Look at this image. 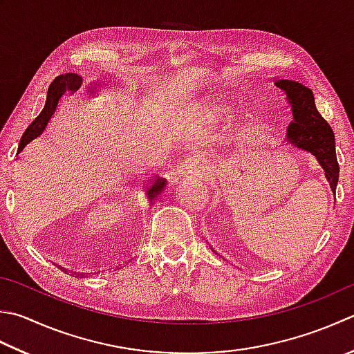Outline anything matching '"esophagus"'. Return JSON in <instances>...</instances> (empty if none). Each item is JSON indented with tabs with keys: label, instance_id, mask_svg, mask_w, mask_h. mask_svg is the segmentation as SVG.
I'll return each instance as SVG.
<instances>
[{
	"label": "esophagus",
	"instance_id": "34e87169",
	"mask_svg": "<svg viewBox=\"0 0 354 354\" xmlns=\"http://www.w3.org/2000/svg\"><path fill=\"white\" fill-rule=\"evenodd\" d=\"M189 165H193V162H192V164H189Z\"/></svg>",
	"mask_w": 354,
	"mask_h": 354
}]
</instances>
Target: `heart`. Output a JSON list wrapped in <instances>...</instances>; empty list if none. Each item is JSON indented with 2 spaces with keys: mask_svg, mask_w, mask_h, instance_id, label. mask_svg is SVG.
Instances as JSON below:
<instances>
[{
  "mask_svg": "<svg viewBox=\"0 0 354 354\" xmlns=\"http://www.w3.org/2000/svg\"><path fill=\"white\" fill-rule=\"evenodd\" d=\"M232 102L223 98V96H207V98L201 100L193 107V115L195 120L201 126H214L223 118L230 112ZM253 124L252 116L248 115H238L232 116L228 120V130L234 135H242L250 130Z\"/></svg>",
  "mask_w": 354,
  "mask_h": 354,
  "instance_id": "obj_1",
  "label": "heart"
}]
</instances>
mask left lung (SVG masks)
Masks as SVG:
<instances>
[{
    "label": "left lung",
    "mask_w": 354,
    "mask_h": 354,
    "mask_svg": "<svg viewBox=\"0 0 354 354\" xmlns=\"http://www.w3.org/2000/svg\"><path fill=\"white\" fill-rule=\"evenodd\" d=\"M274 86L286 92L292 107L293 120L287 129V141L316 156L325 170V178L331 190L335 192L339 179L335 133L328 122L317 112L313 92L301 82L290 80L274 81Z\"/></svg>",
    "instance_id": "8db88e82"
}]
</instances>
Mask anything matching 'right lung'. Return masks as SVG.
<instances>
[{"label":"right lung","mask_w":354,"mask_h":354,"mask_svg":"<svg viewBox=\"0 0 354 354\" xmlns=\"http://www.w3.org/2000/svg\"><path fill=\"white\" fill-rule=\"evenodd\" d=\"M82 82V78L78 75V73H64V75H59L57 76L52 81V84L48 86V90H47V100H46V106L44 109L41 110V113L35 118V120L32 121V124L29 127L26 129L23 138H21L19 141V147H18V153L21 150H23L27 144H29L33 138L39 136L41 133H43V130L46 129L48 120H50L55 109H57L58 106V101L61 98V95L66 92V90H68V92H75V90H78ZM164 184L165 181H158L150 187H147L149 192L147 195L151 198V196H156L158 193H161L162 189H164Z\"/></svg>","instance_id":"obj_1"}]
</instances>
